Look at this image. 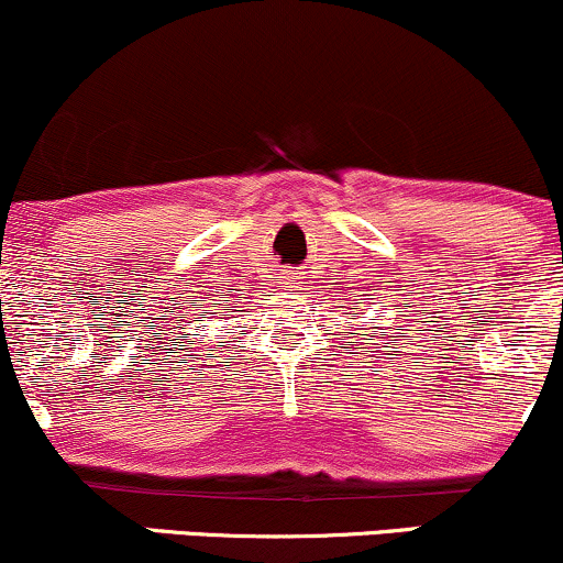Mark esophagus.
Masks as SVG:
<instances>
[{"instance_id":"1","label":"esophagus","mask_w":563,"mask_h":563,"mask_svg":"<svg viewBox=\"0 0 563 563\" xmlns=\"http://www.w3.org/2000/svg\"><path fill=\"white\" fill-rule=\"evenodd\" d=\"M286 288H288V286H286Z\"/></svg>"}]
</instances>
